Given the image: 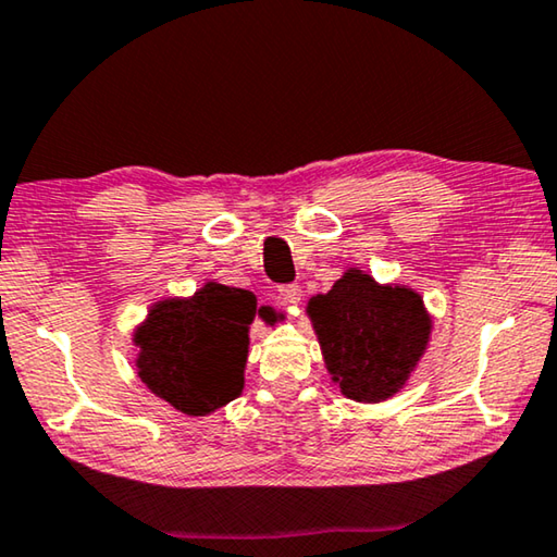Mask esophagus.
<instances>
[{
  "label": "esophagus",
  "mask_w": 557,
  "mask_h": 557,
  "mask_svg": "<svg viewBox=\"0 0 557 557\" xmlns=\"http://www.w3.org/2000/svg\"><path fill=\"white\" fill-rule=\"evenodd\" d=\"M277 295L285 305H297L301 299V287L299 285H277Z\"/></svg>",
  "instance_id": "34e87169"
}]
</instances>
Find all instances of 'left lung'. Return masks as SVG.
<instances>
[{"instance_id": "8db88e82", "label": "left lung", "mask_w": 557, "mask_h": 557, "mask_svg": "<svg viewBox=\"0 0 557 557\" xmlns=\"http://www.w3.org/2000/svg\"><path fill=\"white\" fill-rule=\"evenodd\" d=\"M309 314L338 388L363 403L385 400L398 391L430 336L420 295L375 285L358 270H348L329 295L309 301Z\"/></svg>"}]
</instances>
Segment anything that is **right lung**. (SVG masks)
Listing matches in <instances>:
<instances>
[{"label": "right lung", "instance_id": "obj_1", "mask_svg": "<svg viewBox=\"0 0 557 557\" xmlns=\"http://www.w3.org/2000/svg\"><path fill=\"white\" fill-rule=\"evenodd\" d=\"M250 292L209 282L191 299L162 301L135 342L137 369L149 391L186 414H206L243 391Z\"/></svg>", "mask_w": 557, "mask_h": 557}]
</instances>
